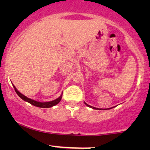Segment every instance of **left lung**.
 <instances>
[{"label":"left lung","mask_w":150,"mask_h":150,"mask_svg":"<svg viewBox=\"0 0 150 150\" xmlns=\"http://www.w3.org/2000/svg\"><path fill=\"white\" fill-rule=\"evenodd\" d=\"M85 103V104H86V106H88V107H91V108H92V109H94V110H101V109H99V108H96V107H91V106H90V105H88V104H86V102H84Z\"/></svg>","instance_id":"left-lung-1"}]
</instances>
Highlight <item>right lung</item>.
<instances>
[{"label": "right lung", "mask_w": 150, "mask_h": 150, "mask_svg": "<svg viewBox=\"0 0 150 150\" xmlns=\"http://www.w3.org/2000/svg\"><path fill=\"white\" fill-rule=\"evenodd\" d=\"M13 88H14L16 93H17V95L21 98V99H23V100L25 101V102H29V103L31 104L32 105H34V106H35V107H41V108H49V107H53V106L57 105V104H58L60 101H61L62 97V94L59 97L57 98V99H54V100L51 101V102H37V101L33 100V99H30V98L25 96V95L22 94V93H21L20 92H19V91L16 88V87H15L14 86H13Z\"/></svg>", "instance_id": "1"}]
</instances>
